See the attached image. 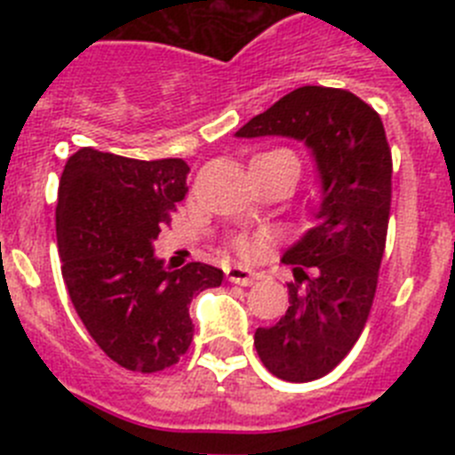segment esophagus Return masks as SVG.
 I'll return each instance as SVG.
<instances>
[{"mask_svg": "<svg viewBox=\"0 0 455 455\" xmlns=\"http://www.w3.org/2000/svg\"><path fill=\"white\" fill-rule=\"evenodd\" d=\"M225 277H228L230 283L241 284V287H251L252 283L259 280V273H252L243 267H230V268H225Z\"/></svg>", "mask_w": 455, "mask_h": 455, "instance_id": "1", "label": "esophagus"}]
</instances>
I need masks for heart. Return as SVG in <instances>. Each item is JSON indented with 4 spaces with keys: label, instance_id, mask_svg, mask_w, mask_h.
I'll use <instances>...</instances> for the list:
<instances>
[{
    "label": "heart",
    "instance_id": "heart-1",
    "mask_svg": "<svg viewBox=\"0 0 455 455\" xmlns=\"http://www.w3.org/2000/svg\"><path fill=\"white\" fill-rule=\"evenodd\" d=\"M273 152H284V155L291 156L293 164H296V171H300L299 159H296L291 152L287 150H273ZM268 246H271V236L264 235V232H241V235H236L235 239H232V251H235L243 262H259V259L264 257V252L268 251Z\"/></svg>",
    "mask_w": 455,
    "mask_h": 455
}]
</instances>
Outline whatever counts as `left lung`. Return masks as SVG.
Wrapping results in <instances>:
<instances>
[{
    "label": "left lung",
    "instance_id": "left-lung-1",
    "mask_svg": "<svg viewBox=\"0 0 455 455\" xmlns=\"http://www.w3.org/2000/svg\"><path fill=\"white\" fill-rule=\"evenodd\" d=\"M268 134L312 148L323 198L319 225L283 257L293 267L287 312L257 328L255 348L273 376L309 383L331 373L367 325L387 241L392 150L376 108L344 88H296L236 132Z\"/></svg>",
    "mask_w": 455,
    "mask_h": 455
}]
</instances>
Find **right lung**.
<instances>
[{
  "label": "right lung",
  "instance_id": "right-lung-1",
  "mask_svg": "<svg viewBox=\"0 0 455 455\" xmlns=\"http://www.w3.org/2000/svg\"><path fill=\"white\" fill-rule=\"evenodd\" d=\"M182 159L140 162L82 148L59 182L56 243L70 300L88 335L116 364L156 373L193 341L188 303L223 271L188 262L166 271L152 241L187 196Z\"/></svg>",
  "mask_w": 455,
  "mask_h": 455
}]
</instances>
